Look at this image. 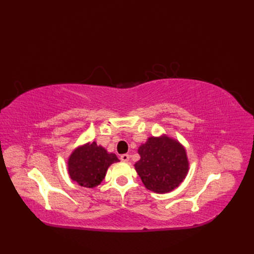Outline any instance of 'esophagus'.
<instances>
[{
  "instance_id": "obj_1",
  "label": "esophagus",
  "mask_w": 254,
  "mask_h": 254,
  "mask_svg": "<svg viewBox=\"0 0 254 254\" xmlns=\"http://www.w3.org/2000/svg\"><path fill=\"white\" fill-rule=\"evenodd\" d=\"M121 161H123V162H128L129 161V155H127V153H124V155L121 156Z\"/></svg>"
}]
</instances>
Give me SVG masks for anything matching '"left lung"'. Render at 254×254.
I'll return each instance as SVG.
<instances>
[{
  "instance_id": "left-lung-1",
  "label": "left lung",
  "mask_w": 254,
  "mask_h": 254,
  "mask_svg": "<svg viewBox=\"0 0 254 254\" xmlns=\"http://www.w3.org/2000/svg\"><path fill=\"white\" fill-rule=\"evenodd\" d=\"M137 152L141 159L134 168L147 190L165 194L186 179L189 160L186 148L177 140L165 134L150 136Z\"/></svg>"
}]
</instances>
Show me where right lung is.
Masks as SVG:
<instances>
[{
  "instance_id": "right-lung-1",
  "label": "right lung",
  "mask_w": 254,
  "mask_h": 254,
  "mask_svg": "<svg viewBox=\"0 0 254 254\" xmlns=\"http://www.w3.org/2000/svg\"><path fill=\"white\" fill-rule=\"evenodd\" d=\"M114 153L107 151L96 142L76 148L67 160V172L71 179L83 188H95L104 180L108 167L119 162Z\"/></svg>"
}]
</instances>
